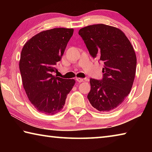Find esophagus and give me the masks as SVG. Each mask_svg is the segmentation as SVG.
<instances>
[{
    "label": "esophagus",
    "mask_w": 152,
    "mask_h": 152,
    "mask_svg": "<svg viewBox=\"0 0 152 152\" xmlns=\"http://www.w3.org/2000/svg\"><path fill=\"white\" fill-rule=\"evenodd\" d=\"M76 80L78 82H83L84 79L82 78H76Z\"/></svg>",
    "instance_id": "esophagus-1"
}]
</instances>
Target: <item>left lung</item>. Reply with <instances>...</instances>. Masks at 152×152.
<instances>
[{
  "label": "left lung",
  "instance_id": "1",
  "mask_svg": "<svg viewBox=\"0 0 152 152\" xmlns=\"http://www.w3.org/2000/svg\"><path fill=\"white\" fill-rule=\"evenodd\" d=\"M78 34L92 57L104 64L102 78L90 79L87 98L99 111H111L121 104L132 88L137 64L134 49L122 31L107 25H89Z\"/></svg>",
  "mask_w": 152,
  "mask_h": 152
}]
</instances>
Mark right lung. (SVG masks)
I'll use <instances>...</instances> for the list:
<instances>
[{
    "mask_svg": "<svg viewBox=\"0 0 152 152\" xmlns=\"http://www.w3.org/2000/svg\"><path fill=\"white\" fill-rule=\"evenodd\" d=\"M73 29L54 28L33 36L24 45L19 69L28 99L37 111L53 115L62 110L67 95L75 84L74 79L52 75Z\"/></svg>",
    "mask_w": 152,
    "mask_h": 152,
    "instance_id": "right-lung-1",
    "label": "right lung"
}]
</instances>
